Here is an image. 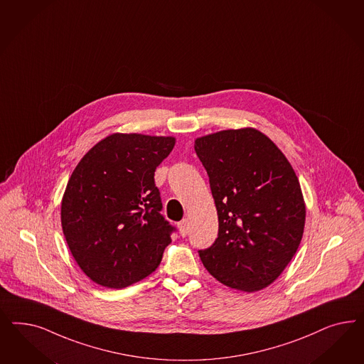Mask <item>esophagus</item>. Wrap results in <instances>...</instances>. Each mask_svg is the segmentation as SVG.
<instances>
[{
  "mask_svg": "<svg viewBox=\"0 0 364 364\" xmlns=\"http://www.w3.org/2000/svg\"><path fill=\"white\" fill-rule=\"evenodd\" d=\"M178 230H180V235L184 237L187 236L188 233V220L187 219H183V220L178 223Z\"/></svg>",
  "mask_w": 364,
  "mask_h": 364,
  "instance_id": "obj_1",
  "label": "esophagus"
}]
</instances>
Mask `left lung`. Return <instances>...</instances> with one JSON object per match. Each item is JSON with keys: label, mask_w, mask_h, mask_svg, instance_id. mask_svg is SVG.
Listing matches in <instances>:
<instances>
[{"label": "left lung", "mask_w": 364, "mask_h": 364, "mask_svg": "<svg viewBox=\"0 0 364 364\" xmlns=\"http://www.w3.org/2000/svg\"><path fill=\"white\" fill-rule=\"evenodd\" d=\"M210 177L219 233L198 256L220 283L254 292L277 279L298 251L306 205L286 156L254 128L196 139Z\"/></svg>", "instance_id": "obj_1"}]
</instances>
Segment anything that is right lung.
<instances>
[{
  "instance_id": "1",
  "label": "right lung",
  "mask_w": 364,
  "mask_h": 364,
  "mask_svg": "<svg viewBox=\"0 0 364 364\" xmlns=\"http://www.w3.org/2000/svg\"><path fill=\"white\" fill-rule=\"evenodd\" d=\"M173 146V137L114 133L96 144L69 178L63 232L80 268L100 286H131L160 264L176 228L160 213L154 171Z\"/></svg>"
}]
</instances>
